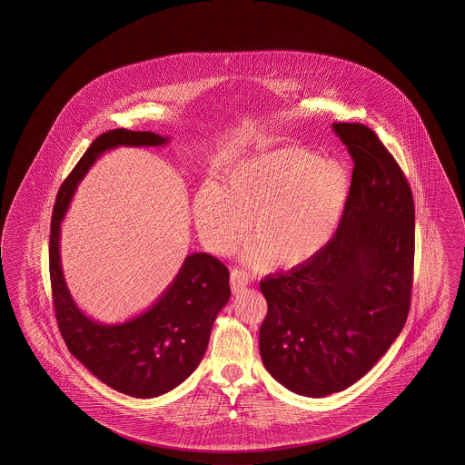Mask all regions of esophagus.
I'll use <instances>...</instances> for the list:
<instances>
[{
  "label": "esophagus",
  "instance_id": "34e87169",
  "mask_svg": "<svg viewBox=\"0 0 465 465\" xmlns=\"http://www.w3.org/2000/svg\"><path fill=\"white\" fill-rule=\"evenodd\" d=\"M249 284V274L242 269H233L230 274V286L233 293H240Z\"/></svg>",
  "mask_w": 465,
  "mask_h": 465
}]
</instances>
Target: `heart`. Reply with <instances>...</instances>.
Returning <instances> with one entry per match:
<instances>
[{
  "mask_svg": "<svg viewBox=\"0 0 465 465\" xmlns=\"http://www.w3.org/2000/svg\"><path fill=\"white\" fill-rule=\"evenodd\" d=\"M351 191L338 158L305 146L255 153L228 170L223 185H203L193 201L197 232L216 253L232 252L251 228L259 242L249 257L276 268H295L334 235Z\"/></svg>",
  "mask_w": 465,
  "mask_h": 465,
  "instance_id": "heart-1",
  "label": "heart"
}]
</instances>
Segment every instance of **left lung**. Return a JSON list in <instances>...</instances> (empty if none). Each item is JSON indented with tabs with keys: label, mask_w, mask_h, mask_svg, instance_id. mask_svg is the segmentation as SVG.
Here are the masks:
<instances>
[{
	"label": "left lung",
	"mask_w": 465,
	"mask_h": 465,
	"mask_svg": "<svg viewBox=\"0 0 465 465\" xmlns=\"http://www.w3.org/2000/svg\"><path fill=\"white\" fill-rule=\"evenodd\" d=\"M348 146L351 191L334 237L302 266L268 276L259 348L288 391L325 397L366 375L408 319L414 268V201L379 136L334 123Z\"/></svg>",
	"instance_id": "1"
}]
</instances>
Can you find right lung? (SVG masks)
<instances>
[{
	"label": "right lung",
	"instance_id": "add662e5",
	"mask_svg": "<svg viewBox=\"0 0 465 465\" xmlns=\"http://www.w3.org/2000/svg\"><path fill=\"white\" fill-rule=\"evenodd\" d=\"M167 143V136L152 131L113 129L100 134L61 183L51 220L49 274L59 332L71 354L99 381L138 399L167 394L196 370L213 322L230 298V272L210 253H191L150 309L123 324H100L71 298L61 268L59 232L76 185L104 152Z\"/></svg>",
	"mask_w": 465,
	"mask_h": 465
}]
</instances>
